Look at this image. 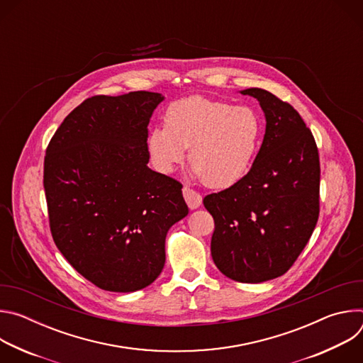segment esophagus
I'll return each mask as SVG.
<instances>
[{
  "label": "esophagus",
  "instance_id": "34e87169",
  "mask_svg": "<svg viewBox=\"0 0 363 363\" xmlns=\"http://www.w3.org/2000/svg\"><path fill=\"white\" fill-rule=\"evenodd\" d=\"M182 194H184V198H185V201H186V203H188L191 210H196L198 206L202 203V196L198 192H195L194 189H191L188 186H184Z\"/></svg>",
  "mask_w": 363,
  "mask_h": 363
}]
</instances>
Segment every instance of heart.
<instances>
[{
  "label": "heart",
  "instance_id": "b5f03b06",
  "mask_svg": "<svg viewBox=\"0 0 363 363\" xmlns=\"http://www.w3.org/2000/svg\"><path fill=\"white\" fill-rule=\"evenodd\" d=\"M262 135V119L251 108L189 96L171 103L165 128H153L146 143L153 167L162 174H171L189 147L192 177L224 189L248 174Z\"/></svg>",
  "mask_w": 363,
  "mask_h": 363
}]
</instances>
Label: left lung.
I'll return each mask as SVG.
<instances>
[{
  "label": "left lung",
  "instance_id": "left-lung-1",
  "mask_svg": "<svg viewBox=\"0 0 363 363\" xmlns=\"http://www.w3.org/2000/svg\"><path fill=\"white\" fill-rule=\"evenodd\" d=\"M255 97L266 133L248 174L235 185L206 195L214 217L211 255L218 270L240 283L283 276L306 247L319 218L320 165L315 138L297 111L270 91Z\"/></svg>",
  "mask_w": 363,
  "mask_h": 363
}]
</instances>
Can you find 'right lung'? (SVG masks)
<instances>
[{
    "label": "right lung",
    "instance_id": "right-lung-1",
    "mask_svg": "<svg viewBox=\"0 0 363 363\" xmlns=\"http://www.w3.org/2000/svg\"><path fill=\"white\" fill-rule=\"evenodd\" d=\"M164 99L152 91L86 99L45 152L53 240L103 290L132 293L157 280L167 234L188 216L182 185L147 167V125Z\"/></svg>",
    "mask_w": 363,
    "mask_h": 363
}]
</instances>
